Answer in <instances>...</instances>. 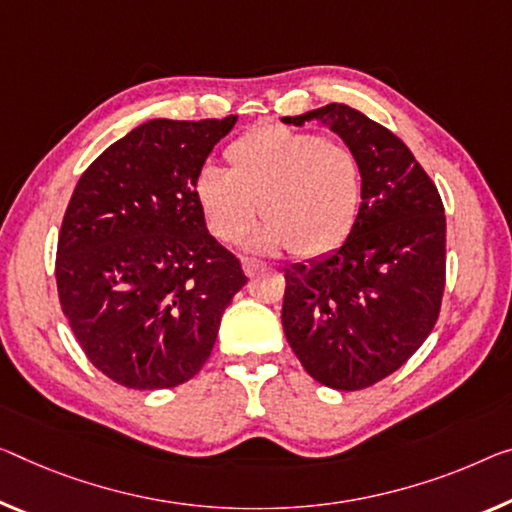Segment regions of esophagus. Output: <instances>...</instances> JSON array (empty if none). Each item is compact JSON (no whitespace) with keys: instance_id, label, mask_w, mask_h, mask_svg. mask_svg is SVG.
I'll list each match as a JSON object with an SVG mask.
<instances>
[{"instance_id":"esophagus-1","label":"esophagus","mask_w":512,"mask_h":512,"mask_svg":"<svg viewBox=\"0 0 512 512\" xmlns=\"http://www.w3.org/2000/svg\"><path fill=\"white\" fill-rule=\"evenodd\" d=\"M263 267L265 265L261 261H251V258H245V261H242V270H245L247 277H256V272L263 270Z\"/></svg>"}]
</instances>
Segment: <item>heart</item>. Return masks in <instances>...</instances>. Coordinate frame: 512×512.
I'll return each mask as SVG.
<instances>
[{
  "instance_id": "obj_1",
  "label": "heart",
  "mask_w": 512,
  "mask_h": 512,
  "mask_svg": "<svg viewBox=\"0 0 512 512\" xmlns=\"http://www.w3.org/2000/svg\"><path fill=\"white\" fill-rule=\"evenodd\" d=\"M224 157L229 171L203 167L194 178V201L217 240H240L258 206L267 222L247 240L254 251L316 258L355 229L361 167L348 146L267 123L235 139Z\"/></svg>"
}]
</instances>
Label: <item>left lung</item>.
Masks as SVG:
<instances>
[{
    "label": "left lung",
    "instance_id": "left-lung-1",
    "mask_svg": "<svg viewBox=\"0 0 512 512\" xmlns=\"http://www.w3.org/2000/svg\"><path fill=\"white\" fill-rule=\"evenodd\" d=\"M320 123L361 167L355 229L338 249L290 265L281 322L313 380L338 391L380 382L435 327L446 277V217L437 187L410 148L348 105L283 116Z\"/></svg>",
    "mask_w": 512,
    "mask_h": 512
}]
</instances>
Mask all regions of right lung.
Masks as SVG:
<instances>
[{"mask_svg": "<svg viewBox=\"0 0 512 512\" xmlns=\"http://www.w3.org/2000/svg\"><path fill=\"white\" fill-rule=\"evenodd\" d=\"M235 121L141 123L91 162L70 196L59 302L84 355L123 387L169 389L199 373L247 283L194 201L196 174Z\"/></svg>", "mask_w": 512, "mask_h": 512, "instance_id": "add662e5", "label": "right lung"}]
</instances>
